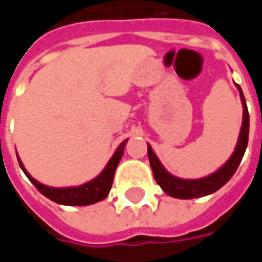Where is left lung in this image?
Returning <instances> with one entry per match:
<instances>
[{
	"label": "left lung",
	"instance_id": "1",
	"mask_svg": "<svg viewBox=\"0 0 262 262\" xmlns=\"http://www.w3.org/2000/svg\"><path fill=\"white\" fill-rule=\"evenodd\" d=\"M236 86L238 92H240V98H242L243 103L242 129H240V135H238L236 148H234V151L230 156V159L227 160L219 170L214 171L213 174L203 177V178H198V180L178 178V177L172 176V174H170L168 171L165 170L163 164L160 163L159 157L154 154L151 146L147 144L148 160H150V165H151V170H153L154 178H156L157 184L161 187V189L165 193H168L170 196L178 198V199H192V198L206 196V195H210V193L216 192L217 189H220L233 177V174L236 172L237 167L240 164L243 156L246 153V148H247L248 129H250V118H248L246 99H244V95H243L240 85L236 84Z\"/></svg>",
	"mask_w": 262,
	"mask_h": 262
}]
</instances>
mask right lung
<instances>
[{
    "mask_svg": "<svg viewBox=\"0 0 262 262\" xmlns=\"http://www.w3.org/2000/svg\"><path fill=\"white\" fill-rule=\"evenodd\" d=\"M126 143H127V140H123V142L120 143L119 147L116 148V151L111 157L106 167L103 168L99 176L95 177L91 181L82 184V185H78V187H48V185L36 181L25 170V167L22 164L19 157H18V163H19L22 171L25 172V176L29 178V181L36 187L37 191L46 198H49L50 201L60 203V205H69V206H86V205H92V203L103 201L105 198L108 196L111 187H112V182H114L115 171H116V167H118L120 159L123 156Z\"/></svg>",
    "mask_w": 262,
    "mask_h": 262,
    "instance_id": "right-lung-1",
    "label": "right lung"
}]
</instances>
